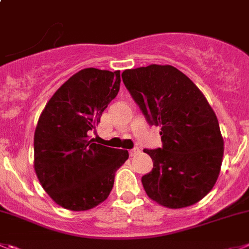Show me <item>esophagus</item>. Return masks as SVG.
<instances>
[{
  "instance_id": "1",
  "label": "esophagus",
  "mask_w": 249,
  "mask_h": 249,
  "mask_svg": "<svg viewBox=\"0 0 249 249\" xmlns=\"http://www.w3.org/2000/svg\"><path fill=\"white\" fill-rule=\"evenodd\" d=\"M140 152V148H138V147H135V148H132V150H130L129 151V153H130V156H135V155H138V153Z\"/></svg>"
}]
</instances>
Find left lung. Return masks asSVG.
I'll list each match as a JSON object with an SVG mask.
<instances>
[{
  "instance_id": "left-lung-1",
  "label": "left lung",
  "mask_w": 249,
  "mask_h": 249,
  "mask_svg": "<svg viewBox=\"0 0 249 249\" xmlns=\"http://www.w3.org/2000/svg\"><path fill=\"white\" fill-rule=\"evenodd\" d=\"M123 82L150 125L161 126L162 148L141 178L148 198L169 209L198 203L215 185L224 139L215 111L190 78L171 65L125 70Z\"/></svg>"
}]
</instances>
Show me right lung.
Masks as SVG:
<instances>
[{"label": "right lung", "instance_id": "right-lung-1", "mask_svg": "<svg viewBox=\"0 0 249 249\" xmlns=\"http://www.w3.org/2000/svg\"><path fill=\"white\" fill-rule=\"evenodd\" d=\"M119 88L120 71L83 69L41 111L34 132V169L49 196L67 210H89L103 203L115 172L129 159L126 150L99 145L88 136Z\"/></svg>", "mask_w": 249, "mask_h": 249}]
</instances>
